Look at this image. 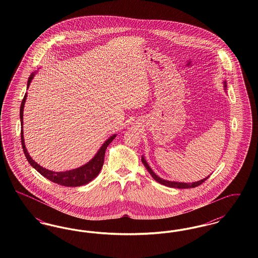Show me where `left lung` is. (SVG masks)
I'll return each instance as SVG.
<instances>
[{
  "label": "left lung",
  "mask_w": 258,
  "mask_h": 258,
  "mask_svg": "<svg viewBox=\"0 0 258 258\" xmlns=\"http://www.w3.org/2000/svg\"><path fill=\"white\" fill-rule=\"evenodd\" d=\"M222 83H223V87H224V89L226 90V88H227L226 81L224 80ZM141 160H142V162H143L144 166L146 167V169H147L148 172H149V173L151 174V176L154 178V180H156V181H157V182H159L160 184H163V185H166V186H169V187H176V188H191V187H196L197 185L202 184L203 182H205V181L208 179L209 177H210V175H209V176H207L206 178H204V179H202V180H200V181H197V182H194V183H182V182L168 181V180H164V179L160 178V176H158L155 172L152 170V168L150 167V165L148 164L147 161L145 160L144 156H142Z\"/></svg>",
  "instance_id": "1"
}]
</instances>
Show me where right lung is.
<instances>
[{
  "label": "right lung",
  "mask_w": 258,
  "mask_h": 258,
  "mask_svg": "<svg viewBox=\"0 0 258 258\" xmlns=\"http://www.w3.org/2000/svg\"><path fill=\"white\" fill-rule=\"evenodd\" d=\"M37 72L33 73L30 75L28 82H27V90L29 89V86L35 77ZM27 99V93L25 94L24 98L21 102L20 106V122H21V143H22V148L24 151L26 159L29 161V163L41 174L43 177L50 180L53 183L64 185V186H79L83 185L91 182L94 180L98 175V173L101 170L103 161H104V154L105 150L107 146L113 141V139L116 137V134L111 135L108 139L105 140V142L101 145V147L98 149L97 154L94 156V158L91 160H89L84 165L77 167L75 169L68 170V171L55 172L52 170H48L42 166H40L38 163H37L35 160L31 158L29 155L26 146H25L24 134H23V111H24L25 102Z\"/></svg>",
  "instance_id": "1"
}]
</instances>
